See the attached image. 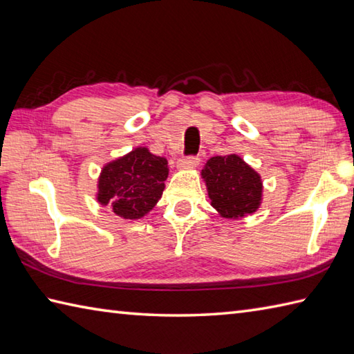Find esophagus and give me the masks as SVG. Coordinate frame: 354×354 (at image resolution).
I'll return each mask as SVG.
<instances>
[{"instance_id": "1", "label": "esophagus", "mask_w": 354, "mask_h": 354, "mask_svg": "<svg viewBox=\"0 0 354 354\" xmlns=\"http://www.w3.org/2000/svg\"><path fill=\"white\" fill-rule=\"evenodd\" d=\"M199 161H201L199 156H194V155L184 156V158H181V160H179L178 165H179V169H193V167H196Z\"/></svg>"}]
</instances>
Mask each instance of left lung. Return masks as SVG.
Wrapping results in <instances>:
<instances>
[{"instance_id":"left-lung-1","label":"left lung","mask_w":354,"mask_h":354,"mask_svg":"<svg viewBox=\"0 0 354 354\" xmlns=\"http://www.w3.org/2000/svg\"><path fill=\"white\" fill-rule=\"evenodd\" d=\"M202 178L207 184L212 205L227 219H239L257 212L261 202V179L237 155L213 156Z\"/></svg>"}]
</instances>
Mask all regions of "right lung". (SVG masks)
<instances>
[{"label":"right lung","instance_id":"add662e5","mask_svg":"<svg viewBox=\"0 0 354 354\" xmlns=\"http://www.w3.org/2000/svg\"><path fill=\"white\" fill-rule=\"evenodd\" d=\"M167 160L137 147L103 167L97 201L123 219H140L161 199Z\"/></svg>","mask_w":354,"mask_h":354}]
</instances>
